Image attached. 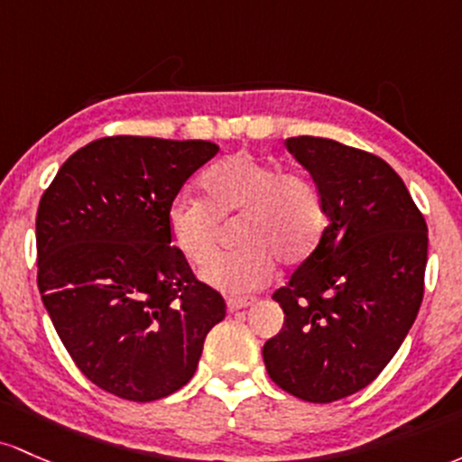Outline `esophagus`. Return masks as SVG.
Instances as JSON below:
<instances>
[{
    "mask_svg": "<svg viewBox=\"0 0 462 462\" xmlns=\"http://www.w3.org/2000/svg\"><path fill=\"white\" fill-rule=\"evenodd\" d=\"M253 300H255V299H229V300H226V310H229V312H237V310L248 308Z\"/></svg>",
    "mask_w": 462,
    "mask_h": 462,
    "instance_id": "1",
    "label": "esophagus"
}]
</instances>
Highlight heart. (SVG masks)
<instances>
[{
    "mask_svg": "<svg viewBox=\"0 0 462 462\" xmlns=\"http://www.w3.org/2000/svg\"><path fill=\"white\" fill-rule=\"evenodd\" d=\"M205 199L180 194L168 207L170 240L189 263L213 256L220 219L238 217L237 252L205 266L203 279L231 294L271 282L274 262L297 263L314 251L328 226L325 200L312 176L237 152L200 176Z\"/></svg>",
    "mask_w": 462,
    "mask_h": 462,
    "instance_id": "1",
    "label": "heart"
}]
</instances>
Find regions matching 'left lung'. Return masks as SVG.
<instances>
[{"mask_svg":"<svg viewBox=\"0 0 462 462\" xmlns=\"http://www.w3.org/2000/svg\"><path fill=\"white\" fill-rule=\"evenodd\" d=\"M325 200L328 226L273 294L283 328L263 345L271 380L329 403L369 386L417 319L428 225L395 170L377 154L325 137H290Z\"/></svg>","mask_w":462,"mask_h":462,"instance_id":"8db88e82","label":"left lung"}]
</instances>
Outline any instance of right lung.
<instances>
[{
  "label": "right lung",
  "mask_w": 462,
  "mask_h": 462,
  "mask_svg": "<svg viewBox=\"0 0 462 462\" xmlns=\"http://www.w3.org/2000/svg\"><path fill=\"white\" fill-rule=\"evenodd\" d=\"M217 143L113 134L76 150L36 211V283L87 380L128 402L185 386L226 314L168 231V207Z\"/></svg>",
  "instance_id": "obj_1"
}]
</instances>
